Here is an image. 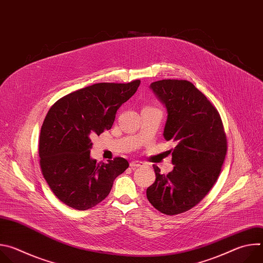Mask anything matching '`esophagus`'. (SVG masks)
<instances>
[{
  "mask_svg": "<svg viewBox=\"0 0 263 263\" xmlns=\"http://www.w3.org/2000/svg\"><path fill=\"white\" fill-rule=\"evenodd\" d=\"M141 165H143V162L138 161V160H133V161H131V162H130V166H131L132 168H134V167H138V166H141Z\"/></svg>",
  "mask_w": 263,
  "mask_h": 263,
  "instance_id": "obj_1",
  "label": "esophagus"
}]
</instances>
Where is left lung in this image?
<instances>
[{
    "mask_svg": "<svg viewBox=\"0 0 263 263\" xmlns=\"http://www.w3.org/2000/svg\"><path fill=\"white\" fill-rule=\"evenodd\" d=\"M149 88L167 112L163 136L177 143L172 152L174 168L160 174L146 198L157 210L175 215L192 209L215 183L227 152V139L215 107L190 81L160 80Z\"/></svg>",
    "mask_w": 263,
    "mask_h": 263,
    "instance_id": "8db88e82",
    "label": "left lung"
}]
</instances>
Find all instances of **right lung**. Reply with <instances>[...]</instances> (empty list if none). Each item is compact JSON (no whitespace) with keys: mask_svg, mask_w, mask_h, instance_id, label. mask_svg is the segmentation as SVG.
I'll return each instance as SVG.
<instances>
[{"mask_svg":"<svg viewBox=\"0 0 263 263\" xmlns=\"http://www.w3.org/2000/svg\"><path fill=\"white\" fill-rule=\"evenodd\" d=\"M140 80L127 84L97 83L58 100L49 110L40 137L43 175L54 195L67 206L87 210L110 193L129 162L107 163L90 156L91 137L109 130L119 108L137 90Z\"/></svg>","mask_w":263,"mask_h":263,"instance_id":"1","label":"right lung"}]
</instances>
